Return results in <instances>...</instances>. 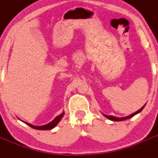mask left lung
I'll use <instances>...</instances> for the list:
<instances>
[{
    "mask_svg": "<svg viewBox=\"0 0 158 158\" xmlns=\"http://www.w3.org/2000/svg\"><path fill=\"white\" fill-rule=\"evenodd\" d=\"M144 106H145V105L143 106L142 108H140V110H138V111H137V112H134V113L131 114L130 116H126V117L119 118V117H116V116H107V115H105V114H104V116H105V117L108 118V119H109V120H113V121H121V120H127V119H129V118L132 117V116H134L135 115H136V114H137V113H139V112H141V111H142L143 108H144Z\"/></svg>",
    "mask_w": 158,
    "mask_h": 158,
    "instance_id": "1",
    "label": "left lung"
}]
</instances>
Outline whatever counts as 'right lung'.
Returning a JSON list of instances; mask_svg holds the SVG:
<instances>
[{"instance_id":"right-lung-1","label":"right lung","mask_w":158,"mask_h":158,"mask_svg":"<svg viewBox=\"0 0 158 158\" xmlns=\"http://www.w3.org/2000/svg\"><path fill=\"white\" fill-rule=\"evenodd\" d=\"M63 115H64V112H63L62 114H60L59 116H56V117L54 118V120L52 121L49 123V124H46V125H42V126H34V125H32V124H29V123H26L27 125L30 126L31 128H35V129H38V130H50V129H52L54 128V127L56 126L57 124H59V122L60 121L61 119L63 118Z\"/></svg>"}]
</instances>
